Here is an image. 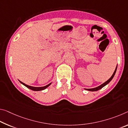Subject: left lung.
<instances>
[{"mask_svg": "<svg viewBox=\"0 0 128 128\" xmlns=\"http://www.w3.org/2000/svg\"><path fill=\"white\" fill-rule=\"evenodd\" d=\"M117 68V66H116V69H115V70H114V73H113V74L112 76L110 77V78H109V80H107L106 82H105L104 83H103V84L100 85V86H97V87H96V88H91V89H85V90H89V91H92V92H94V91H97V90H100V89H101L102 88H103V87H104V86H106V85L108 84V83H109V82H110L112 80V78H113V77H114V74H116V72Z\"/></svg>", "mask_w": 128, "mask_h": 128, "instance_id": "left-lung-1", "label": "left lung"}]
</instances>
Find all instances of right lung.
Returning <instances> with one entry per match:
<instances>
[{"mask_svg":"<svg viewBox=\"0 0 128 128\" xmlns=\"http://www.w3.org/2000/svg\"><path fill=\"white\" fill-rule=\"evenodd\" d=\"M19 82H20V83L21 84H22L23 85H24V86H26L27 88L30 89V90H34V91H39V90H45V89H46L47 87L49 86L50 84H51V83H50V84L46 85V86H42V87H34V86H28V85L24 84V83L22 82H20V81H19Z\"/></svg>","mask_w":128,"mask_h":128,"instance_id":"add662e5","label":"right lung"}]
</instances>
